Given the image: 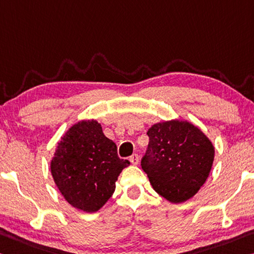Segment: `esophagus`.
<instances>
[{"mask_svg":"<svg viewBox=\"0 0 254 254\" xmlns=\"http://www.w3.org/2000/svg\"><path fill=\"white\" fill-rule=\"evenodd\" d=\"M139 159H140V157H139L138 154H133V155L130 157V158H128V160H130L131 164H133V165L138 164L139 163Z\"/></svg>","mask_w":254,"mask_h":254,"instance_id":"obj_1","label":"esophagus"}]
</instances>
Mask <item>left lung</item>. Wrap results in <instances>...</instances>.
<instances>
[{"label":"left lung","mask_w":254,"mask_h":254,"mask_svg":"<svg viewBox=\"0 0 254 254\" xmlns=\"http://www.w3.org/2000/svg\"><path fill=\"white\" fill-rule=\"evenodd\" d=\"M141 167L154 190L174 203L199 191L210 173L215 148L202 131L187 121H168L149 128Z\"/></svg>","instance_id":"1"}]
</instances>
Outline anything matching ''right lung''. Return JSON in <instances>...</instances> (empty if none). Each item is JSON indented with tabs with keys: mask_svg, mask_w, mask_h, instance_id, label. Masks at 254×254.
<instances>
[{
	"mask_svg": "<svg viewBox=\"0 0 254 254\" xmlns=\"http://www.w3.org/2000/svg\"><path fill=\"white\" fill-rule=\"evenodd\" d=\"M130 162L118 156L97 121H81L60 140L51 172L67 202L86 212L99 210L115 191L120 173Z\"/></svg>",
	"mask_w": 254,
	"mask_h": 254,
	"instance_id": "add662e5",
	"label": "right lung"
}]
</instances>
